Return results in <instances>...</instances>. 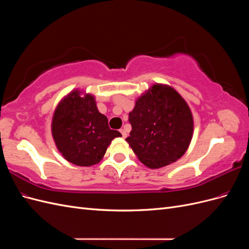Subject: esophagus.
Returning a JSON list of instances; mask_svg holds the SVG:
<instances>
[{"mask_svg": "<svg viewBox=\"0 0 249 249\" xmlns=\"http://www.w3.org/2000/svg\"><path fill=\"white\" fill-rule=\"evenodd\" d=\"M120 133H122V135H123V138H125V137H126V132H125L124 129L120 130Z\"/></svg>", "mask_w": 249, "mask_h": 249, "instance_id": "esophagus-1", "label": "esophagus"}]
</instances>
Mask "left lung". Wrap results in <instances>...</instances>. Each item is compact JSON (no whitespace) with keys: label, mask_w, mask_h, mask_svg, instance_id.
<instances>
[{"label":"left lung","mask_w":249,"mask_h":249,"mask_svg":"<svg viewBox=\"0 0 249 249\" xmlns=\"http://www.w3.org/2000/svg\"><path fill=\"white\" fill-rule=\"evenodd\" d=\"M129 122L132 131L125 140L138 159L152 169L183 157L193 136L191 110L168 85L157 83L139 96Z\"/></svg>","instance_id":"8db88e82"}]
</instances>
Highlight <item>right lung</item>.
I'll return each instance as SVG.
<instances>
[{
  "label": "right lung",
  "instance_id": "add662e5",
  "mask_svg": "<svg viewBox=\"0 0 249 249\" xmlns=\"http://www.w3.org/2000/svg\"><path fill=\"white\" fill-rule=\"evenodd\" d=\"M52 135L65 160L89 167L99 163L111 141L120 137L96 107L95 97L74 89L60 101L52 119Z\"/></svg>",
  "mask_w": 249,
  "mask_h": 249
}]
</instances>
